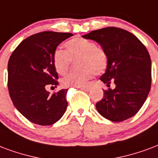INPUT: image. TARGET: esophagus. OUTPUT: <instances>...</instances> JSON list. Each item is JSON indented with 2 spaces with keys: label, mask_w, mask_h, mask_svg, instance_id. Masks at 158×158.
Wrapping results in <instances>:
<instances>
[{
  "label": "esophagus",
  "mask_w": 158,
  "mask_h": 158,
  "mask_svg": "<svg viewBox=\"0 0 158 158\" xmlns=\"http://www.w3.org/2000/svg\"><path fill=\"white\" fill-rule=\"evenodd\" d=\"M80 89H82V90H85V91H89L90 88L89 87H79Z\"/></svg>",
  "instance_id": "1"
}]
</instances>
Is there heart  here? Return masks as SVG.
Returning <instances> with one entry per match:
<instances>
[{"label":"heart","mask_w":158,"mask_h":158,"mask_svg":"<svg viewBox=\"0 0 158 158\" xmlns=\"http://www.w3.org/2000/svg\"><path fill=\"white\" fill-rule=\"evenodd\" d=\"M66 52L56 49L52 55V64L56 72L64 74L69 67L71 60L79 58L77 62L80 70L71 72L62 79V85L69 87H84L92 79L94 73L100 74L107 68L108 57L102 48L83 37H73L65 43Z\"/></svg>","instance_id":"b5f03b06"}]
</instances>
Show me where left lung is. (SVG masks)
<instances>
[{
    "mask_svg": "<svg viewBox=\"0 0 158 158\" xmlns=\"http://www.w3.org/2000/svg\"><path fill=\"white\" fill-rule=\"evenodd\" d=\"M100 44L108 57L106 73L100 79L110 87L104 90L96 109L103 117L119 122L135 115L147 100L152 84V62L148 49L135 35L110 27L82 36Z\"/></svg>",
    "mask_w": 158,
    "mask_h": 158,
    "instance_id": "1",
    "label": "left lung"
}]
</instances>
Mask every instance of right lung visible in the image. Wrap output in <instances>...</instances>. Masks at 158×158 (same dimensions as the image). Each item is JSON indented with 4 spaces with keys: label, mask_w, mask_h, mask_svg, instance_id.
I'll use <instances>...</instances> for the list:
<instances>
[{
    "label": "right lung",
    "mask_w": 158,
    "mask_h": 158,
    "mask_svg": "<svg viewBox=\"0 0 158 158\" xmlns=\"http://www.w3.org/2000/svg\"><path fill=\"white\" fill-rule=\"evenodd\" d=\"M69 32L42 31L26 38L8 62V90L14 106L32 123L50 126L60 119L68 106V89L50 94L48 85L57 86L58 73L52 55Z\"/></svg>",
    "instance_id": "add662e5"
}]
</instances>
